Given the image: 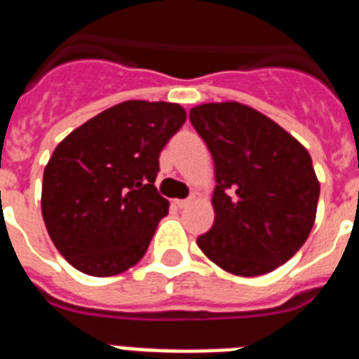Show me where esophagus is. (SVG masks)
<instances>
[{
	"instance_id": "esophagus-1",
	"label": "esophagus",
	"mask_w": 359,
	"mask_h": 359,
	"mask_svg": "<svg viewBox=\"0 0 359 359\" xmlns=\"http://www.w3.org/2000/svg\"><path fill=\"white\" fill-rule=\"evenodd\" d=\"M189 203H190V199H174V205H176L177 208H185Z\"/></svg>"
}]
</instances>
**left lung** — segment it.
Listing matches in <instances>:
<instances>
[{"instance_id": "obj_1", "label": "left lung", "mask_w": 359, "mask_h": 359, "mask_svg": "<svg viewBox=\"0 0 359 359\" xmlns=\"http://www.w3.org/2000/svg\"><path fill=\"white\" fill-rule=\"evenodd\" d=\"M190 123L215 163V221L201 252L241 277L273 271L315 224L320 183L309 152L290 133L239 102L203 104Z\"/></svg>"}]
</instances>
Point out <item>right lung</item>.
Wrapping results in <instances>:
<instances>
[{
	"mask_svg": "<svg viewBox=\"0 0 359 359\" xmlns=\"http://www.w3.org/2000/svg\"><path fill=\"white\" fill-rule=\"evenodd\" d=\"M185 118L177 104L128 100L57 145L44 169L41 208L50 239L73 268L111 277L144 257L169 214L154 187L158 158Z\"/></svg>",
	"mask_w": 359,
	"mask_h": 359,
	"instance_id": "right-lung-1",
	"label": "right lung"
}]
</instances>
